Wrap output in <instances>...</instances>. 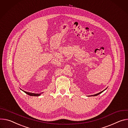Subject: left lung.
I'll use <instances>...</instances> for the list:
<instances>
[{
  "mask_svg": "<svg viewBox=\"0 0 128 128\" xmlns=\"http://www.w3.org/2000/svg\"><path fill=\"white\" fill-rule=\"evenodd\" d=\"M107 88H106V89H105L104 90H103V91H102V92H98V94H93V95H91V96H97V95H98V94H101L102 92H103L105 90H106L107 89Z\"/></svg>",
  "mask_w": 128,
  "mask_h": 128,
  "instance_id": "left-lung-1",
  "label": "left lung"
}]
</instances>
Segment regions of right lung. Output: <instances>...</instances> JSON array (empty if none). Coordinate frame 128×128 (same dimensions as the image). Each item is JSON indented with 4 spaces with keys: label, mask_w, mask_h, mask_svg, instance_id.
I'll use <instances>...</instances> for the list:
<instances>
[{
    "label": "right lung",
    "mask_w": 128,
    "mask_h": 128,
    "mask_svg": "<svg viewBox=\"0 0 128 128\" xmlns=\"http://www.w3.org/2000/svg\"><path fill=\"white\" fill-rule=\"evenodd\" d=\"M22 91H23L25 93H26V94H28V95H30V96H40L42 94L43 92H41V93H40V94H34V93H32V92H25V91H24V90H22Z\"/></svg>",
    "instance_id": "add662e5"
}]
</instances>
